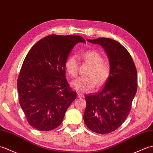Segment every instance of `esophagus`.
Returning a JSON list of instances; mask_svg holds the SVG:
<instances>
[{
    "mask_svg": "<svg viewBox=\"0 0 153 153\" xmlns=\"http://www.w3.org/2000/svg\"><path fill=\"white\" fill-rule=\"evenodd\" d=\"M77 95H78V97H80V98H83V97H84V94H82L81 92H79V93L77 94Z\"/></svg>",
    "mask_w": 153,
    "mask_h": 153,
    "instance_id": "1",
    "label": "esophagus"
}]
</instances>
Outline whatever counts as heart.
<instances>
[{
  "label": "heart",
  "instance_id": "1",
  "mask_svg": "<svg viewBox=\"0 0 153 153\" xmlns=\"http://www.w3.org/2000/svg\"><path fill=\"white\" fill-rule=\"evenodd\" d=\"M82 57L84 62L90 64V67L87 72V76L79 77L72 82L74 90L79 91H87L92 90L97 84H103L109 77L111 67L105 62L103 56L96 50H88L84 52ZM65 67L67 72L71 76L76 77L79 71V60L76 56H71L67 59Z\"/></svg>",
  "mask_w": 153,
  "mask_h": 153
}]
</instances>
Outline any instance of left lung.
<instances>
[{"instance_id": "obj_1", "label": "left lung", "mask_w": 153, "mask_h": 153, "mask_svg": "<svg viewBox=\"0 0 153 153\" xmlns=\"http://www.w3.org/2000/svg\"><path fill=\"white\" fill-rule=\"evenodd\" d=\"M87 40L105 49L111 73L101 91L86 96L84 120L92 131L108 134L119 128L130 113L137 91V70L130 53L116 40L108 38Z\"/></svg>"}]
</instances>
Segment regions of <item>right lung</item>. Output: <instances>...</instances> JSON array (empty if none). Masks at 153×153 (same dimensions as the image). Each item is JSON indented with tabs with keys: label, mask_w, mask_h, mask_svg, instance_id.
<instances>
[{
	"label": "right lung",
	"mask_w": 153,
	"mask_h": 153,
	"mask_svg": "<svg viewBox=\"0 0 153 153\" xmlns=\"http://www.w3.org/2000/svg\"><path fill=\"white\" fill-rule=\"evenodd\" d=\"M80 36L51 35L40 40L27 54L19 74V101L29 124L49 131L62 123L76 97L65 78V63Z\"/></svg>",
	"instance_id": "right-lung-1"
}]
</instances>
